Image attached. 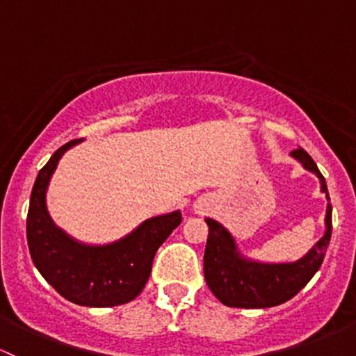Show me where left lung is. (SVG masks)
Masks as SVG:
<instances>
[{"label": "left lung", "instance_id": "8db88e82", "mask_svg": "<svg viewBox=\"0 0 356 356\" xmlns=\"http://www.w3.org/2000/svg\"><path fill=\"white\" fill-rule=\"evenodd\" d=\"M298 159L321 181V191L327 194L326 181L311 155L302 148L292 150ZM209 226L204 250V279L208 287L225 306L260 309L292 299L321 267L331 240V204L326 209V233L302 259L291 264H259L238 253L235 240L218 221L206 218Z\"/></svg>", "mask_w": 356, "mask_h": 356}]
</instances>
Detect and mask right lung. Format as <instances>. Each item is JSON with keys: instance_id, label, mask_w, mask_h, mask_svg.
Segmentation results:
<instances>
[{"instance_id": "add662e5", "label": "right lung", "mask_w": 356, "mask_h": 356, "mask_svg": "<svg viewBox=\"0 0 356 356\" xmlns=\"http://www.w3.org/2000/svg\"><path fill=\"white\" fill-rule=\"evenodd\" d=\"M81 140L62 145L38 172L26 216V241L35 267L62 298L88 307L120 306L145 287L160 245L181 225V211L150 218L115 243L89 247L65 235L47 213L45 193L58 159Z\"/></svg>"}]
</instances>
